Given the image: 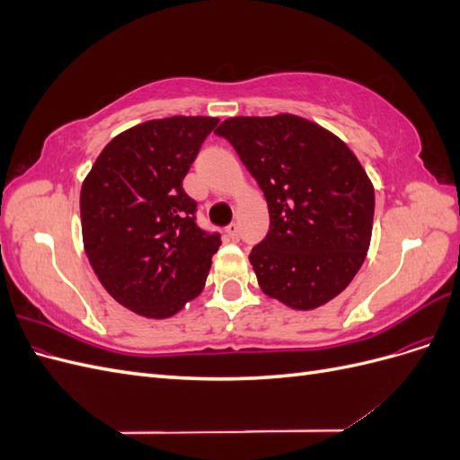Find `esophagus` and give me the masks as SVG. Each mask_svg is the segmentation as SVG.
<instances>
[{"label":"esophagus","mask_w":460,"mask_h":460,"mask_svg":"<svg viewBox=\"0 0 460 460\" xmlns=\"http://www.w3.org/2000/svg\"><path fill=\"white\" fill-rule=\"evenodd\" d=\"M226 235H228V240L238 242L240 240V226L235 225V222H232V225L226 226Z\"/></svg>","instance_id":"obj_1"}]
</instances>
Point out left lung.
Returning <instances> with one entry per match:
<instances>
[{
	"label": "left lung",
	"instance_id": "left-lung-1",
	"mask_svg": "<svg viewBox=\"0 0 460 460\" xmlns=\"http://www.w3.org/2000/svg\"><path fill=\"white\" fill-rule=\"evenodd\" d=\"M226 137L269 205L267 238L252 249L261 289L297 311L328 303L363 267L374 188L338 136L297 115L232 117Z\"/></svg>",
	"mask_w": 460,
	"mask_h": 460
}]
</instances>
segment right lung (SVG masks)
I'll return each mask as SVG.
<instances>
[{"label": "right lung", "mask_w": 460, "mask_h": 460, "mask_svg": "<svg viewBox=\"0 0 460 460\" xmlns=\"http://www.w3.org/2000/svg\"><path fill=\"white\" fill-rule=\"evenodd\" d=\"M215 117H169L115 136L80 190L82 240L93 272L122 307L169 318L205 286L220 234L196 222L182 188Z\"/></svg>", "instance_id": "obj_1"}]
</instances>
